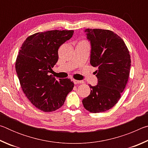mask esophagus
<instances>
[{"label":"esophagus","instance_id":"1","mask_svg":"<svg viewBox=\"0 0 148 148\" xmlns=\"http://www.w3.org/2000/svg\"><path fill=\"white\" fill-rule=\"evenodd\" d=\"M74 83L75 84H83V81H79V80H76L74 79Z\"/></svg>","mask_w":148,"mask_h":148}]
</instances>
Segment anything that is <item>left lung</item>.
<instances>
[{"label": "left lung", "mask_w": 148, "mask_h": 148, "mask_svg": "<svg viewBox=\"0 0 148 148\" xmlns=\"http://www.w3.org/2000/svg\"><path fill=\"white\" fill-rule=\"evenodd\" d=\"M84 32L91 47L90 63L98 68V83L89 85L91 92L82 103L90 112L100 113L112 108L121 98L128 82L131 56L123 40L114 32L99 29Z\"/></svg>", "instance_id": "obj_1"}]
</instances>
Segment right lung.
<instances>
[{"instance_id": "1", "label": "right lung", "mask_w": 148, "mask_h": 148, "mask_svg": "<svg viewBox=\"0 0 148 148\" xmlns=\"http://www.w3.org/2000/svg\"><path fill=\"white\" fill-rule=\"evenodd\" d=\"M73 30L37 32L22 44L16 71L25 95L37 108L53 112L64 104L74 86L71 79H59L50 73L58 61V49L72 38Z\"/></svg>"}]
</instances>
